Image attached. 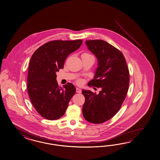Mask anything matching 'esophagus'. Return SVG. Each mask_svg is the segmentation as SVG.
<instances>
[{
  "instance_id": "34e87169",
  "label": "esophagus",
  "mask_w": 160,
  "mask_h": 160,
  "mask_svg": "<svg viewBox=\"0 0 160 160\" xmlns=\"http://www.w3.org/2000/svg\"><path fill=\"white\" fill-rule=\"evenodd\" d=\"M76 92L78 93H81L82 92V90L80 89L79 88H76Z\"/></svg>"
}]
</instances>
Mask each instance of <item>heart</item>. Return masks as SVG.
Here are the masks:
<instances>
[{
  "mask_svg": "<svg viewBox=\"0 0 160 160\" xmlns=\"http://www.w3.org/2000/svg\"><path fill=\"white\" fill-rule=\"evenodd\" d=\"M90 56H92V55L90 54L89 53H88V52H84V53H83L82 55V57H90ZM81 82H82L81 80H79V81H78V83L80 84Z\"/></svg>",
  "mask_w": 160,
  "mask_h": 160,
  "instance_id": "b5f03b06",
  "label": "heart"
}]
</instances>
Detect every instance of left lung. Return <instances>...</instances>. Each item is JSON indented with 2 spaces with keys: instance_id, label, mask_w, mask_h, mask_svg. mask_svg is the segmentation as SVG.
Wrapping results in <instances>:
<instances>
[{
  "instance_id": "8db88e82",
  "label": "left lung",
  "mask_w": 160,
  "mask_h": 160,
  "mask_svg": "<svg viewBox=\"0 0 160 160\" xmlns=\"http://www.w3.org/2000/svg\"><path fill=\"white\" fill-rule=\"evenodd\" d=\"M97 57L98 67L88 85L101 88L99 94L82 90L85 97L82 114L87 121L101 124L114 117L121 108L128 91L129 72L124 55L102 40H86Z\"/></svg>"
}]
</instances>
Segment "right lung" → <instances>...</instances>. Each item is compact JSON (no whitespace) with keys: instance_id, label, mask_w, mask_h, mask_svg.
I'll return each instance as SVG.
<instances>
[{"instance_id":"right-lung-1","label":"right lung","mask_w":160,"mask_h":160,"mask_svg":"<svg viewBox=\"0 0 160 160\" xmlns=\"http://www.w3.org/2000/svg\"><path fill=\"white\" fill-rule=\"evenodd\" d=\"M82 43L75 40H52L44 44L32 55L29 64L27 91L36 110L44 118L55 120L63 116L76 88L70 82L59 87L56 72L63 69L68 55Z\"/></svg>"}]
</instances>
